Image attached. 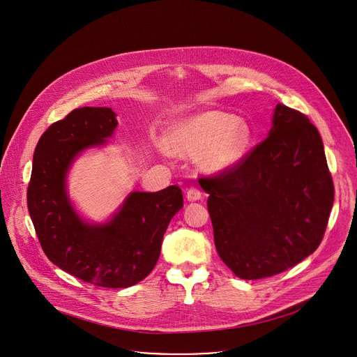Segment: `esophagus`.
Segmentation results:
<instances>
[{
    "label": "esophagus",
    "mask_w": 357,
    "mask_h": 357,
    "mask_svg": "<svg viewBox=\"0 0 357 357\" xmlns=\"http://www.w3.org/2000/svg\"><path fill=\"white\" fill-rule=\"evenodd\" d=\"M186 197H188V200L189 202H195V200H199V199H202V192L197 189V188H189L188 190H186Z\"/></svg>",
    "instance_id": "1"
}]
</instances>
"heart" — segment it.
Masks as SVG:
<instances>
[{
	"label": "heart",
	"instance_id": "b5f03b06",
	"mask_svg": "<svg viewBox=\"0 0 357 357\" xmlns=\"http://www.w3.org/2000/svg\"><path fill=\"white\" fill-rule=\"evenodd\" d=\"M251 132L248 126L225 112H206L183 121L171 138L176 155H199L200 167L220 172L234 167L247 152Z\"/></svg>",
	"mask_w": 357,
	"mask_h": 357
}]
</instances>
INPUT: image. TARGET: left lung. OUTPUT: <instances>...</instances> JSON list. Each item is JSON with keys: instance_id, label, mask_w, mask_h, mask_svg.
<instances>
[{"instance_id": "left-lung-1", "label": "left lung", "mask_w": 357, "mask_h": 357, "mask_svg": "<svg viewBox=\"0 0 357 357\" xmlns=\"http://www.w3.org/2000/svg\"><path fill=\"white\" fill-rule=\"evenodd\" d=\"M199 183L209 193L218 254L241 280L273 277L312 254L335 196L317 127L281 103L264 141Z\"/></svg>"}]
</instances>
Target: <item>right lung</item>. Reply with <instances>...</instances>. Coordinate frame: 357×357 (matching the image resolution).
Segmentation results:
<instances>
[{
    "label": "right lung",
    "instance_id": "obj_1",
    "mask_svg": "<svg viewBox=\"0 0 357 357\" xmlns=\"http://www.w3.org/2000/svg\"><path fill=\"white\" fill-rule=\"evenodd\" d=\"M109 107H82L39 138L28 185V211L46 257L73 277L103 288H127L155 267L162 237L183 206L182 190L131 192L110 222L79 218L66 192V174L86 148L103 145L117 127Z\"/></svg>",
    "mask_w": 357,
    "mask_h": 357
}]
</instances>
